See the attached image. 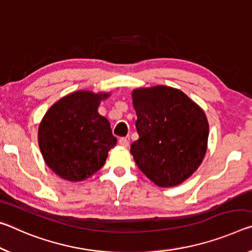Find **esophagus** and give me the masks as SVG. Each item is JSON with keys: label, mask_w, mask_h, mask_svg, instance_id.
Masks as SVG:
<instances>
[{"label": "esophagus", "mask_w": 252, "mask_h": 252, "mask_svg": "<svg viewBox=\"0 0 252 252\" xmlns=\"http://www.w3.org/2000/svg\"><path fill=\"white\" fill-rule=\"evenodd\" d=\"M118 143H119V145L123 146V147H128V146H129V141H128V139H127L126 137L119 138Z\"/></svg>", "instance_id": "obj_1"}]
</instances>
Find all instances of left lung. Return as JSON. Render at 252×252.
<instances>
[{"label": "left lung", "instance_id": "obj_1", "mask_svg": "<svg viewBox=\"0 0 252 252\" xmlns=\"http://www.w3.org/2000/svg\"><path fill=\"white\" fill-rule=\"evenodd\" d=\"M131 96L139 136L130 146L135 163L158 187L184 182L207 152L204 111L183 92L166 86L135 89Z\"/></svg>", "mask_w": 252, "mask_h": 252}]
</instances>
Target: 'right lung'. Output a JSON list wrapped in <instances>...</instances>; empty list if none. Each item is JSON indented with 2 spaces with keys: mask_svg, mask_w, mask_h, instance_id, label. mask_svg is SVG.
Listing matches in <instances>:
<instances>
[{
  "mask_svg": "<svg viewBox=\"0 0 252 252\" xmlns=\"http://www.w3.org/2000/svg\"><path fill=\"white\" fill-rule=\"evenodd\" d=\"M109 94L76 92L50 107L40 123L38 139L45 164L71 182L88 179L105 164L117 143L108 119L98 113Z\"/></svg>",
  "mask_w": 252,
  "mask_h": 252,
  "instance_id": "right-lung-1",
  "label": "right lung"
}]
</instances>
